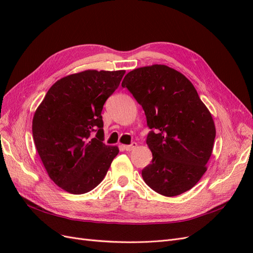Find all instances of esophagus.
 Listing matches in <instances>:
<instances>
[{"mask_svg": "<svg viewBox=\"0 0 253 253\" xmlns=\"http://www.w3.org/2000/svg\"><path fill=\"white\" fill-rule=\"evenodd\" d=\"M122 147H124V149L126 150V151H133L134 149H136V147H137V143L136 142H132L131 144H128V145H122Z\"/></svg>", "mask_w": 253, "mask_h": 253, "instance_id": "34e87169", "label": "esophagus"}]
</instances>
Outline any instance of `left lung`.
I'll return each mask as SVG.
<instances>
[{
	"mask_svg": "<svg viewBox=\"0 0 253 253\" xmlns=\"http://www.w3.org/2000/svg\"><path fill=\"white\" fill-rule=\"evenodd\" d=\"M122 87L131 91L152 128L147 144L152 163L142 178L155 192L172 197L187 192L207 171L215 126L193 84L164 64L135 68Z\"/></svg>",
	"mask_w": 253,
	"mask_h": 253,
	"instance_id": "8db88e82",
	"label": "left lung"
}]
</instances>
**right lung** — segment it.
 <instances>
[{
  "instance_id": "right-lung-1",
  "label": "right lung",
  "mask_w": 253,
  "mask_h": 253,
  "mask_svg": "<svg viewBox=\"0 0 253 253\" xmlns=\"http://www.w3.org/2000/svg\"><path fill=\"white\" fill-rule=\"evenodd\" d=\"M125 74L87 70L68 75L53 84L36 110L33 136L38 154L50 179L68 193L96 188L119 153L116 145L102 142L101 112Z\"/></svg>"
}]
</instances>
